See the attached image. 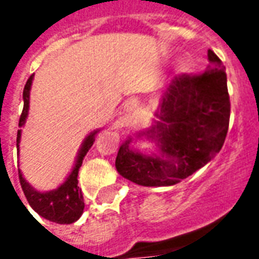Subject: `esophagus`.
<instances>
[{
	"mask_svg": "<svg viewBox=\"0 0 259 259\" xmlns=\"http://www.w3.org/2000/svg\"><path fill=\"white\" fill-rule=\"evenodd\" d=\"M136 109H137V104H136L135 101H132L127 104V107H126V112L129 113V115H132V113L136 112Z\"/></svg>",
	"mask_w": 259,
	"mask_h": 259,
	"instance_id": "esophagus-1",
	"label": "esophagus"
}]
</instances>
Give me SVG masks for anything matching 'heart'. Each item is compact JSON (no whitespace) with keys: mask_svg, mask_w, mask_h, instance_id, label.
Here are the masks:
<instances>
[{"mask_svg":"<svg viewBox=\"0 0 259 259\" xmlns=\"http://www.w3.org/2000/svg\"><path fill=\"white\" fill-rule=\"evenodd\" d=\"M187 69H189L187 68V65L183 64L182 66H180V72H182V73H186V72H187Z\"/></svg>","mask_w":259,"mask_h":259,"instance_id":"obj_1","label":"heart"}]
</instances>
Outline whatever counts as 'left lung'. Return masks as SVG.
Returning a JSON list of instances; mask_svg holds the SVG:
<instances>
[{"mask_svg":"<svg viewBox=\"0 0 259 259\" xmlns=\"http://www.w3.org/2000/svg\"><path fill=\"white\" fill-rule=\"evenodd\" d=\"M209 65L200 76H176L158 104L151 126L127 136L115 166L120 176L146 187L179 183L221 151L228 135L230 101L222 61L208 50ZM150 141V152L136 149Z\"/></svg>","mask_w":259,"mask_h":259,"instance_id":"1","label":"left lung"}]
</instances>
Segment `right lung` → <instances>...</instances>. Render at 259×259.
<instances>
[{
  "mask_svg": "<svg viewBox=\"0 0 259 259\" xmlns=\"http://www.w3.org/2000/svg\"><path fill=\"white\" fill-rule=\"evenodd\" d=\"M34 74H31L29 80L26 81L25 89H23V111L19 119V127L18 130V139H16V147H18V155H19V144L22 139V127L25 126L26 119L29 115V107H30V90L31 83H33ZM101 129L93 130L91 133L85 136V139L81 143L77 155L74 158V163L70 172L64 180V183L50 191H40L34 189L33 186L25 179L23 172L19 169V179L22 190L25 193L29 205L40 215L46 218L51 222L61 223V225H69V223L76 222L84 209V202H83V195L79 190L77 186V176H79V169L83 163L85 154L96 141V136L100 133Z\"/></svg>",
  "mask_w": 259,
  "mask_h": 259,
  "instance_id": "add662e5",
  "label": "right lung"
}]
</instances>
